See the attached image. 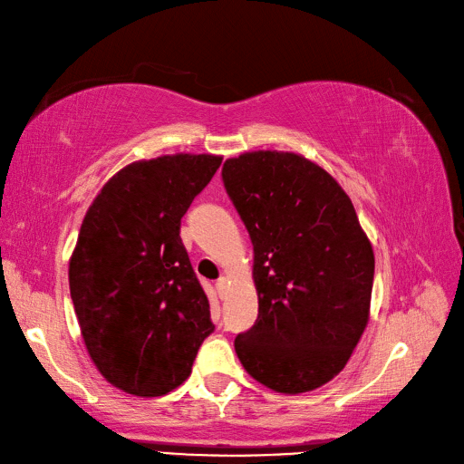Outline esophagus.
Masks as SVG:
<instances>
[{
    "label": "esophagus",
    "instance_id": "1",
    "mask_svg": "<svg viewBox=\"0 0 464 464\" xmlns=\"http://www.w3.org/2000/svg\"><path fill=\"white\" fill-rule=\"evenodd\" d=\"M227 286H228V278H227V276H220V278L217 280V290L222 294L224 290H227Z\"/></svg>",
    "mask_w": 464,
    "mask_h": 464
}]
</instances>
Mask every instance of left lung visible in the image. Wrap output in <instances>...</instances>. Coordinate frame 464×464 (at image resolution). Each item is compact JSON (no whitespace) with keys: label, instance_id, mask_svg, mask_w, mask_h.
<instances>
[{"label":"left lung","instance_id":"obj_1","mask_svg":"<svg viewBox=\"0 0 464 464\" xmlns=\"http://www.w3.org/2000/svg\"><path fill=\"white\" fill-rule=\"evenodd\" d=\"M222 181L254 244L259 314L236 336L246 372L276 392L339 373L370 319L373 249L336 179L294 152L228 159Z\"/></svg>","mask_w":464,"mask_h":464}]
</instances>
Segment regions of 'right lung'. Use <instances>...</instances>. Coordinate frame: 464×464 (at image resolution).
I'll return each instance as SVG.
<instances>
[{"label":"right lung","mask_w":464,"mask_h":464,"mask_svg":"<svg viewBox=\"0 0 464 464\" xmlns=\"http://www.w3.org/2000/svg\"><path fill=\"white\" fill-rule=\"evenodd\" d=\"M215 154L139 160L108 179L81 224L69 290L82 341L106 382L160 397L191 373L215 331L181 244V217L218 170Z\"/></svg>","instance_id":"add662e5"}]
</instances>
